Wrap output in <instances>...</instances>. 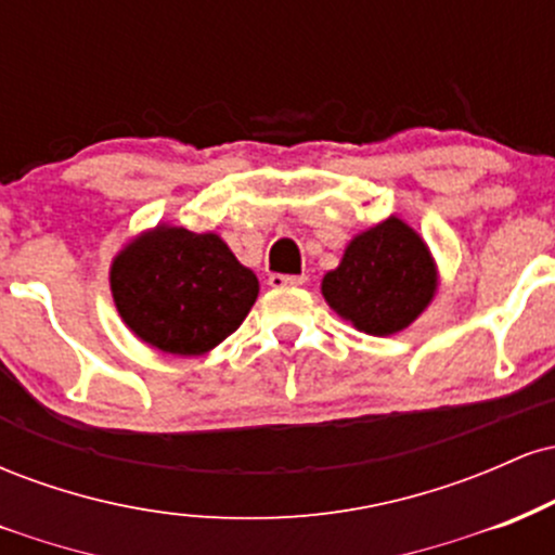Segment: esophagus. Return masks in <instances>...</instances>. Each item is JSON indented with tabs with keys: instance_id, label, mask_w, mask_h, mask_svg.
I'll use <instances>...</instances> for the list:
<instances>
[{
	"instance_id": "obj_1",
	"label": "esophagus",
	"mask_w": 555,
	"mask_h": 555,
	"mask_svg": "<svg viewBox=\"0 0 555 555\" xmlns=\"http://www.w3.org/2000/svg\"><path fill=\"white\" fill-rule=\"evenodd\" d=\"M305 282H308L305 273H271L269 276L271 286H302Z\"/></svg>"
}]
</instances>
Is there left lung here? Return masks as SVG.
I'll use <instances>...</instances> for the list:
<instances>
[{"label":"left lung","instance_id":"left-lung-1","mask_svg":"<svg viewBox=\"0 0 555 555\" xmlns=\"http://www.w3.org/2000/svg\"><path fill=\"white\" fill-rule=\"evenodd\" d=\"M323 297L365 334L410 326L436 292V266L415 229L391 216L349 242L339 269L323 276Z\"/></svg>","mask_w":555,"mask_h":555}]
</instances>
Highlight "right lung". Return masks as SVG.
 Wrapping results in <instances>:
<instances>
[{
    "label": "right lung",
    "mask_w": 555,
    "mask_h": 555,
    "mask_svg": "<svg viewBox=\"0 0 555 555\" xmlns=\"http://www.w3.org/2000/svg\"><path fill=\"white\" fill-rule=\"evenodd\" d=\"M112 295L140 339L193 358L240 328L258 279L216 234L156 227L114 258Z\"/></svg>",
    "instance_id": "add662e5"
}]
</instances>
